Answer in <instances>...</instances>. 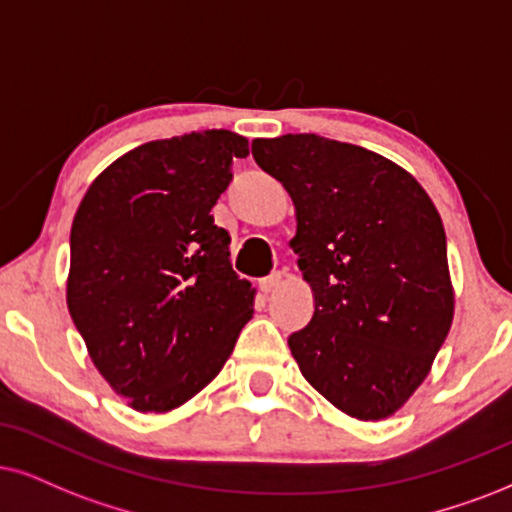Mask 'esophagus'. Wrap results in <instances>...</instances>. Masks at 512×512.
<instances>
[{"label":"esophagus","instance_id":"1","mask_svg":"<svg viewBox=\"0 0 512 512\" xmlns=\"http://www.w3.org/2000/svg\"><path fill=\"white\" fill-rule=\"evenodd\" d=\"M281 281H283V276L278 274V271H276V274H271V276H267V278H262V281H260V288L264 290V293H271V290H276L278 286H281Z\"/></svg>","mask_w":512,"mask_h":512}]
</instances>
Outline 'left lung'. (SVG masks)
Listing matches in <instances>:
<instances>
[{
  "mask_svg": "<svg viewBox=\"0 0 512 512\" xmlns=\"http://www.w3.org/2000/svg\"><path fill=\"white\" fill-rule=\"evenodd\" d=\"M295 205L290 248L314 316L288 338L307 383L357 420L397 413L454 321L442 217L411 172L316 134L252 139Z\"/></svg>",
  "mask_w": 512,
  "mask_h": 512,
  "instance_id": "1",
  "label": "left lung"
}]
</instances>
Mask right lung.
I'll use <instances>...</instances> for the list:
<instances>
[{
	"instance_id": "obj_1",
	"label": "right lung",
	"mask_w": 512,
	"mask_h": 512,
	"mask_svg": "<svg viewBox=\"0 0 512 512\" xmlns=\"http://www.w3.org/2000/svg\"><path fill=\"white\" fill-rule=\"evenodd\" d=\"M248 139L229 129L141 144L103 170L70 229L66 302L106 383L141 413L210 385L252 319L229 231L210 215Z\"/></svg>"
}]
</instances>
